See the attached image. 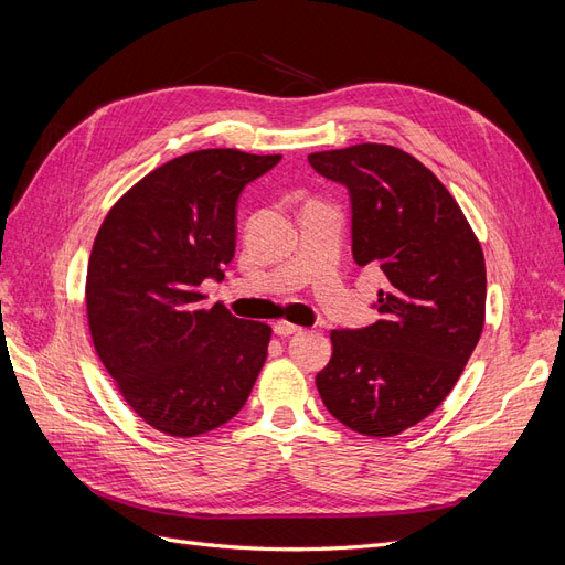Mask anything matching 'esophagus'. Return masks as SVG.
<instances>
[{
    "instance_id": "esophagus-1",
    "label": "esophagus",
    "mask_w": 565,
    "mask_h": 565,
    "mask_svg": "<svg viewBox=\"0 0 565 565\" xmlns=\"http://www.w3.org/2000/svg\"><path fill=\"white\" fill-rule=\"evenodd\" d=\"M275 333L281 335V338H288V335H296V333H302V326L298 323H290V321H277L275 323Z\"/></svg>"
}]
</instances>
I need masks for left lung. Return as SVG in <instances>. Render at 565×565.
Here are the masks:
<instances>
[{"label": "left lung", "mask_w": 565, "mask_h": 565, "mask_svg": "<svg viewBox=\"0 0 565 565\" xmlns=\"http://www.w3.org/2000/svg\"><path fill=\"white\" fill-rule=\"evenodd\" d=\"M312 169L348 185L352 253L377 267L380 321L333 331L317 373L323 406L366 436H396L441 406L486 321V260L462 209L423 161L392 145L312 152Z\"/></svg>", "instance_id": "obj_1"}]
</instances>
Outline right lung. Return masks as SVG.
Returning a JSON list of instances; mask_svg holds the SVG:
<instances>
[{
	"label": "right lung",
	"mask_w": 565,
	"mask_h": 565,
	"mask_svg": "<svg viewBox=\"0 0 565 565\" xmlns=\"http://www.w3.org/2000/svg\"><path fill=\"white\" fill-rule=\"evenodd\" d=\"M281 154L232 148L175 157L124 192L94 239L86 317L121 398L152 429L190 439L239 413L271 329L202 307L206 277L234 258V209Z\"/></svg>",
	"instance_id": "1"
}]
</instances>
